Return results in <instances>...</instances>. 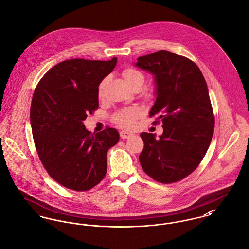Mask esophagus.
<instances>
[{"instance_id":"34e87169","label":"esophagus","mask_w":249,"mask_h":249,"mask_svg":"<svg viewBox=\"0 0 249 249\" xmlns=\"http://www.w3.org/2000/svg\"><path fill=\"white\" fill-rule=\"evenodd\" d=\"M120 136H121V138L122 139H128V138H130L131 136H133V133H131V132H127V131H121L120 132Z\"/></svg>"}]
</instances>
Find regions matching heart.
Returning <instances> with one entry per match:
<instances>
[{"label": "heart", "instance_id": "b5f03b06", "mask_svg": "<svg viewBox=\"0 0 249 249\" xmlns=\"http://www.w3.org/2000/svg\"><path fill=\"white\" fill-rule=\"evenodd\" d=\"M123 77L125 81V83L131 88H142L144 83V75L135 68H128L123 71ZM107 83V78L104 79L99 87H98V97L100 99H103L105 96V89ZM152 90L146 91V95H151ZM142 114V111L138 107H130L124 108L114 115V122L123 128H132L136 124V120L140 118Z\"/></svg>", "mask_w": 249, "mask_h": 249}]
</instances>
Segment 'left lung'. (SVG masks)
I'll list each match as a JSON object with an SVG mask.
<instances>
[{"label": "left lung", "instance_id": "obj_1", "mask_svg": "<svg viewBox=\"0 0 249 249\" xmlns=\"http://www.w3.org/2000/svg\"><path fill=\"white\" fill-rule=\"evenodd\" d=\"M135 66L154 76L156 101L149 116L158 114L163 128L160 139L141 133V165L159 182L181 181L198 167L214 132L206 82L194 62L167 50L139 57Z\"/></svg>", "mask_w": 249, "mask_h": 249}]
</instances>
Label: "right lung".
<instances>
[{"mask_svg":"<svg viewBox=\"0 0 249 249\" xmlns=\"http://www.w3.org/2000/svg\"><path fill=\"white\" fill-rule=\"evenodd\" d=\"M110 61L71 59L50 68L36 87L30 124L40 160L63 186L89 190L107 174V153L120 139L115 128L98 133L84 121L99 107L98 87L113 71Z\"/></svg>","mask_w":249,"mask_h":249,"instance_id":"obj_1","label":"right lung"}]
</instances>
